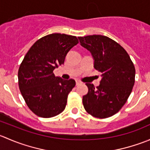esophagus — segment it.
<instances>
[{"instance_id":"obj_1","label":"esophagus","mask_w":150,"mask_h":150,"mask_svg":"<svg viewBox=\"0 0 150 150\" xmlns=\"http://www.w3.org/2000/svg\"><path fill=\"white\" fill-rule=\"evenodd\" d=\"M80 84H81V82L79 81H76V86H78Z\"/></svg>"}]
</instances>
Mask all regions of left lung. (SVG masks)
<instances>
[{
  "label": "left lung",
  "mask_w": 150,
  "mask_h": 150,
  "mask_svg": "<svg viewBox=\"0 0 150 150\" xmlns=\"http://www.w3.org/2000/svg\"><path fill=\"white\" fill-rule=\"evenodd\" d=\"M81 46L90 51L93 67L102 73L99 86L86 83L88 91L83 96L85 110L92 116L107 118L125 104L135 82V67L120 44L101 35L78 37Z\"/></svg>",
  "instance_id": "obj_1"
}]
</instances>
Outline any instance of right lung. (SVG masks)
Returning a JSON list of instances; mask_svg holds the SVG:
<instances>
[{"mask_svg": "<svg viewBox=\"0 0 150 150\" xmlns=\"http://www.w3.org/2000/svg\"><path fill=\"white\" fill-rule=\"evenodd\" d=\"M78 43L75 36L48 35L32 46L20 64L19 90L29 108L39 117H54L65 109L75 81L56 77L53 72L64 64L67 53Z\"/></svg>", "mask_w": 150, "mask_h": 150, "instance_id": "add662e5", "label": "right lung"}]
</instances>
